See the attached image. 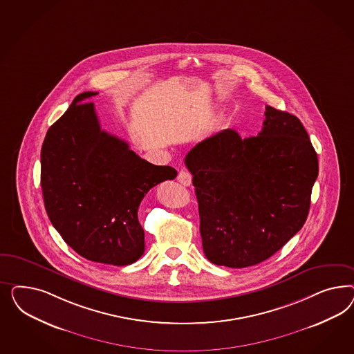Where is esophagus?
Listing matches in <instances>:
<instances>
[{
  "label": "esophagus",
  "instance_id": "1",
  "mask_svg": "<svg viewBox=\"0 0 354 354\" xmlns=\"http://www.w3.org/2000/svg\"><path fill=\"white\" fill-rule=\"evenodd\" d=\"M178 180L183 185L189 187L191 183H192V175H191V172L188 171V170H180L179 175H178Z\"/></svg>",
  "mask_w": 354,
  "mask_h": 354
}]
</instances>
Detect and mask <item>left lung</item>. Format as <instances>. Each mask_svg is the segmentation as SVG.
Returning a JSON list of instances; mask_svg holds the SVG:
<instances>
[{
    "mask_svg": "<svg viewBox=\"0 0 354 354\" xmlns=\"http://www.w3.org/2000/svg\"><path fill=\"white\" fill-rule=\"evenodd\" d=\"M257 136L223 129L185 156L198 203L206 258L243 268L271 257L310 209L318 157L300 119L266 106Z\"/></svg>",
    "mask_w": 354,
    "mask_h": 354,
    "instance_id": "8db88e82",
    "label": "left lung"
}]
</instances>
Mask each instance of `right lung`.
Wrapping results in <instances>:
<instances>
[{"instance_id": "obj_1", "label": "right lung", "mask_w": 354, "mask_h": 354, "mask_svg": "<svg viewBox=\"0 0 354 354\" xmlns=\"http://www.w3.org/2000/svg\"><path fill=\"white\" fill-rule=\"evenodd\" d=\"M97 92L76 96L48 129L41 148L44 204L54 228L77 254L126 266L144 253L140 203L150 188L178 172L156 166L129 144L102 131L93 102Z\"/></svg>"}]
</instances>
